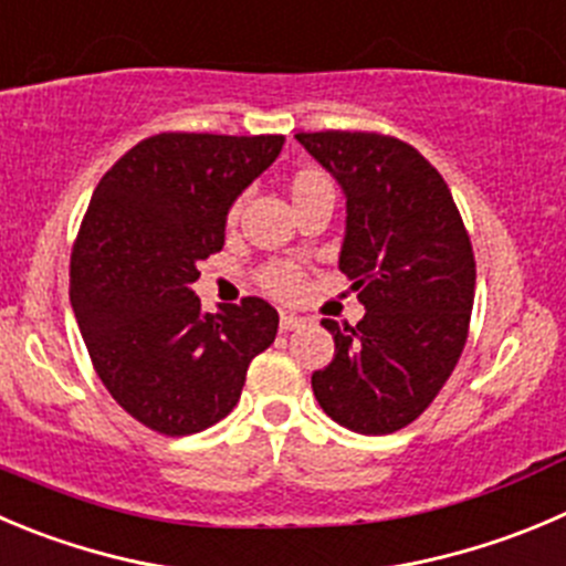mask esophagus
Instances as JSON below:
<instances>
[{"label": "esophagus", "mask_w": 566, "mask_h": 566, "mask_svg": "<svg viewBox=\"0 0 566 566\" xmlns=\"http://www.w3.org/2000/svg\"><path fill=\"white\" fill-rule=\"evenodd\" d=\"M304 323V317L293 315V312H282V315H279V328H282V332H295V328H301Z\"/></svg>", "instance_id": "34e87169"}]
</instances>
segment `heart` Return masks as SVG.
<instances>
[{
  "instance_id": "b5f03b06",
  "label": "heart",
  "mask_w": 566,
  "mask_h": 566,
  "mask_svg": "<svg viewBox=\"0 0 566 566\" xmlns=\"http://www.w3.org/2000/svg\"><path fill=\"white\" fill-rule=\"evenodd\" d=\"M310 177H317V174H304V177H298L295 182H304V179ZM262 282H265V287H271L273 293L293 295L295 290H298L301 276L293 265H271L262 271Z\"/></svg>"
}]
</instances>
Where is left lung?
<instances>
[{"instance_id":"left-lung-1","label":"left lung","mask_w":566,"mask_h":566,"mask_svg":"<svg viewBox=\"0 0 566 566\" xmlns=\"http://www.w3.org/2000/svg\"><path fill=\"white\" fill-rule=\"evenodd\" d=\"M345 193L339 271L365 306L356 326L323 317L334 359L312 373L321 409L356 434H392L429 409L468 343L475 260L446 179L376 132H298Z\"/></svg>"}]
</instances>
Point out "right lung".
<instances>
[{"instance_id":"right-lung-1","label":"right lung","mask_w":566,"mask_h":566,"mask_svg":"<svg viewBox=\"0 0 566 566\" xmlns=\"http://www.w3.org/2000/svg\"><path fill=\"white\" fill-rule=\"evenodd\" d=\"M282 135L163 132L96 185L71 251V310L93 367L146 429L185 437L234 409L279 312L243 298L201 310L199 262L223 249L234 199L271 166Z\"/></svg>"}]
</instances>
